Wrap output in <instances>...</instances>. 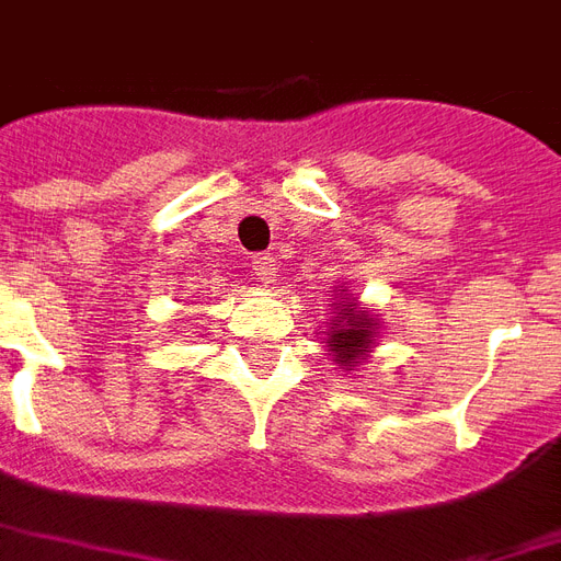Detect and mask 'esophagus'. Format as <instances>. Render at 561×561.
Wrapping results in <instances>:
<instances>
[{"mask_svg": "<svg viewBox=\"0 0 561 561\" xmlns=\"http://www.w3.org/2000/svg\"><path fill=\"white\" fill-rule=\"evenodd\" d=\"M251 272L256 275V280L272 284L275 280V256H254L251 260Z\"/></svg>", "mask_w": 561, "mask_h": 561, "instance_id": "esophagus-1", "label": "esophagus"}]
</instances>
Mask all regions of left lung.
I'll return each instance as SVG.
<instances>
[{
    "label": "left lung",
    "instance_id": "obj_1",
    "mask_svg": "<svg viewBox=\"0 0 561 561\" xmlns=\"http://www.w3.org/2000/svg\"><path fill=\"white\" fill-rule=\"evenodd\" d=\"M334 316L325 322V348L328 355L334 357L340 373H352L357 366L369 360V352L376 348L378 334V313H369L360 307L357 298L348 296V289H334Z\"/></svg>",
    "mask_w": 561,
    "mask_h": 561
}]
</instances>
